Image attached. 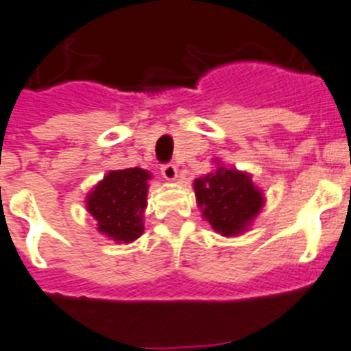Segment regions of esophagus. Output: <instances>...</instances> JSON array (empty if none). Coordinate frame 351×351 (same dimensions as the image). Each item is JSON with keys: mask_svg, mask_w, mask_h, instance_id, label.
I'll use <instances>...</instances> for the list:
<instances>
[{"mask_svg": "<svg viewBox=\"0 0 351 351\" xmlns=\"http://www.w3.org/2000/svg\"><path fill=\"white\" fill-rule=\"evenodd\" d=\"M160 173L166 180H175L178 169H176L175 164H164V166L160 167Z\"/></svg>", "mask_w": 351, "mask_h": 351, "instance_id": "1", "label": "esophagus"}]
</instances>
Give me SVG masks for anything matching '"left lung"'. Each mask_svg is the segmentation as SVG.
<instances>
[{
  "label": "left lung",
  "mask_w": 351,
  "mask_h": 351,
  "mask_svg": "<svg viewBox=\"0 0 351 351\" xmlns=\"http://www.w3.org/2000/svg\"><path fill=\"white\" fill-rule=\"evenodd\" d=\"M194 191L205 219L223 235L243 232L264 205L262 193L252 178L226 167H217L216 173L198 178Z\"/></svg>",
  "instance_id": "left-lung-1"
}]
</instances>
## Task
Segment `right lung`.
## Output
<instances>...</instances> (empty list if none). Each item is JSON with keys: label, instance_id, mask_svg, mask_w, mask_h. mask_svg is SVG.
Here are the masks:
<instances>
[{"label": "right lung", "instance_id": "add662e5", "mask_svg": "<svg viewBox=\"0 0 351 351\" xmlns=\"http://www.w3.org/2000/svg\"><path fill=\"white\" fill-rule=\"evenodd\" d=\"M141 167L110 171L87 198V210L98 221V230L114 241L130 243L143 234V212L149 180Z\"/></svg>", "mask_w": 351, "mask_h": 351}]
</instances>
